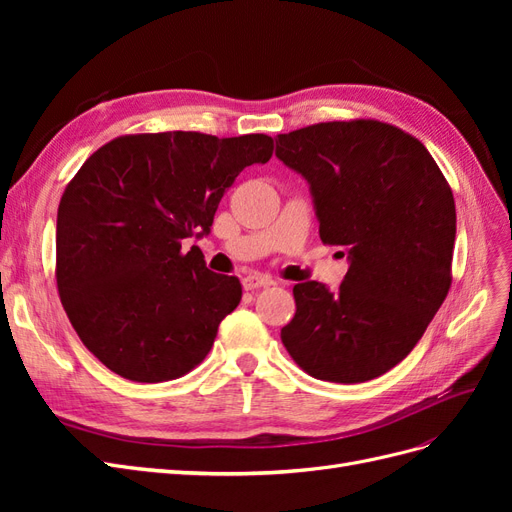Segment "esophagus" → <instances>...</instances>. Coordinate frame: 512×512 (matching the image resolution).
<instances>
[{
	"label": "esophagus",
	"instance_id": "obj_1",
	"mask_svg": "<svg viewBox=\"0 0 512 512\" xmlns=\"http://www.w3.org/2000/svg\"><path fill=\"white\" fill-rule=\"evenodd\" d=\"M241 284H243V288H245V290H258V288H269V286H273L275 282L271 280V277H267V275L250 273V275H245V277H243Z\"/></svg>",
	"mask_w": 512,
	"mask_h": 512
}]
</instances>
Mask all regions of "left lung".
Returning a JSON list of instances; mask_svg holds the SVG:
<instances>
[{"label": "left lung", "instance_id": "1", "mask_svg": "<svg viewBox=\"0 0 512 512\" xmlns=\"http://www.w3.org/2000/svg\"><path fill=\"white\" fill-rule=\"evenodd\" d=\"M275 145L309 185L320 239L350 265L335 292L292 288L282 342L318 380H374L406 359L451 288L453 192L423 143L382 121L316 123Z\"/></svg>", "mask_w": 512, "mask_h": 512}]
</instances>
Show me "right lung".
Here are the masks:
<instances>
[{"mask_svg": "<svg viewBox=\"0 0 512 512\" xmlns=\"http://www.w3.org/2000/svg\"><path fill=\"white\" fill-rule=\"evenodd\" d=\"M271 156L267 134L162 132L119 136L87 158L57 209V290L108 369L164 382L205 359L241 284L181 243L209 235L235 177Z\"/></svg>", "mask_w": 512, "mask_h": 512, "instance_id": "obj_1", "label": "right lung"}]
</instances>
